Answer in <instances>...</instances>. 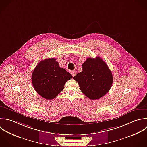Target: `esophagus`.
I'll use <instances>...</instances> for the list:
<instances>
[{
	"mask_svg": "<svg viewBox=\"0 0 147 147\" xmlns=\"http://www.w3.org/2000/svg\"><path fill=\"white\" fill-rule=\"evenodd\" d=\"M70 73H71V75L73 76V77L75 76V75L76 74V72L75 71H70Z\"/></svg>",
	"mask_w": 147,
	"mask_h": 147,
	"instance_id": "34e87169",
	"label": "esophagus"
}]
</instances>
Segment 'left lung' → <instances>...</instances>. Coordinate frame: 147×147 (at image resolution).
<instances>
[{"label": "left lung", "mask_w": 147, "mask_h": 147, "mask_svg": "<svg viewBox=\"0 0 147 147\" xmlns=\"http://www.w3.org/2000/svg\"><path fill=\"white\" fill-rule=\"evenodd\" d=\"M82 67V71L73 77L81 91L92 100L104 96L113 83L112 74L107 63L99 57L88 58Z\"/></svg>", "instance_id": "1"}]
</instances>
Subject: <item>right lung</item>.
Masks as SVG:
<instances>
[{
  "label": "right lung",
  "instance_id": "obj_1",
  "mask_svg": "<svg viewBox=\"0 0 147 147\" xmlns=\"http://www.w3.org/2000/svg\"><path fill=\"white\" fill-rule=\"evenodd\" d=\"M73 78L61 68L54 58L41 61L35 67L31 81L35 91L46 100L54 99L63 88L65 83Z\"/></svg>",
  "mask_w": 147,
  "mask_h": 147
}]
</instances>
